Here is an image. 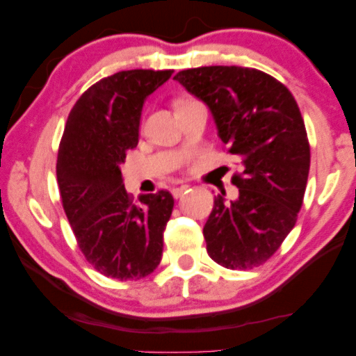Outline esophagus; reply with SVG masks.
<instances>
[{
	"label": "esophagus",
	"mask_w": 356,
	"mask_h": 356,
	"mask_svg": "<svg viewBox=\"0 0 356 356\" xmlns=\"http://www.w3.org/2000/svg\"><path fill=\"white\" fill-rule=\"evenodd\" d=\"M186 191H188V186H179V188L172 189V194H173L175 199H181L183 194H186Z\"/></svg>",
	"instance_id": "esophagus-1"
}]
</instances>
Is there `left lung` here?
Wrapping results in <instances>:
<instances>
[{"label":"left lung","instance_id":"obj_1","mask_svg":"<svg viewBox=\"0 0 356 356\" xmlns=\"http://www.w3.org/2000/svg\"><path fill=\"white\" fill-rule=\"evenodd\" d=\"M209 106L218 136L243 168L238 197L204 226L210 258L227 269L266 262L291 232L310 168L307 132L294 97L272 76L245 67H200L173 78Z\"/></svg>","mask_w":356,"mask_h":356}]
</instances>
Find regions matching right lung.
Returning a JSON list of instances; mask_svg holds the SVG:
<instances>
[{
    "instance_id": "1",
    "label": "right lung",
    "mask_w": 356,
    "mask_h": 356,
    "mask_svg": "<svg viewBox=\"0 0 356 356\" xmlns=\"http://www.w3.org/2000/svg\"><path fill=\"white\" fill-rule=\"evenodd\" d=\"M173 70H130L89 87L71 109L57 157V181L71 229L86 259L103 275L138 280L159 266L173 210L167 191L124 188L121 163L138 145L146 98Z\"/></svg>"
}]
</instances>
